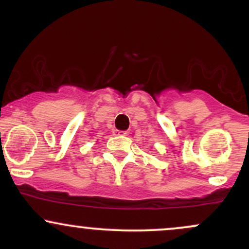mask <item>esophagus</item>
Here are the masks:
<instances>
[{"label": "esophagus", "mask_w": 249, "mask_h": 249, "mask_svg": "<svg viewBox=\"0 0 249 249\" xmlns=\"http://www.w3.org/2000/svg\"><path fill=\"white\" fill-rule=\"evenodd\" d=\"M113 134H115V136H127L128 132H127V131H118V130H115V131H113Z\"/></svg>", "instance_id": "esophagus-1"}]
</instances>
